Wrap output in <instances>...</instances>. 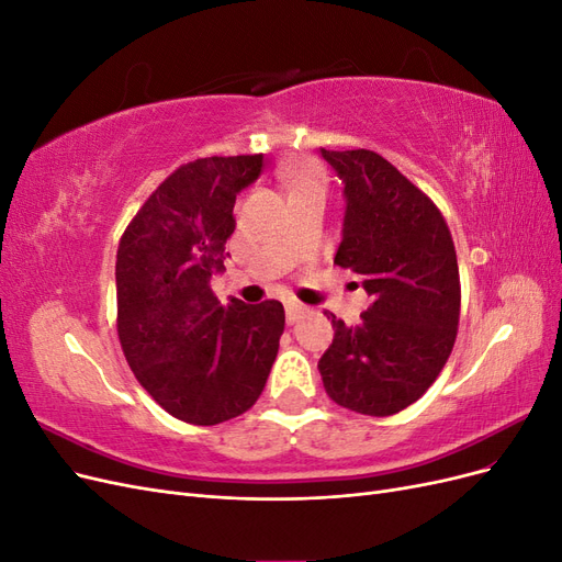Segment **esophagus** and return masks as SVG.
Returning <instances> with one entry per match:
<instances>
[{
    "label": "esophagus",
    "instance_id": "34e87169",
    "mask_svg": "<svg viewBox=\"0 0 562 562\" xmlns=\"http://www.w3.org/2000/svg\"><path fill=\"white\" fill-rule=\"evenodd\" d=\"M304 314H310V310L304 307V304H300V302H288V304H285V321H288V326H293V323H297Z\"/></svg>",
    "mask_w": 562,
    "mask_h": 562
}]
</instances>
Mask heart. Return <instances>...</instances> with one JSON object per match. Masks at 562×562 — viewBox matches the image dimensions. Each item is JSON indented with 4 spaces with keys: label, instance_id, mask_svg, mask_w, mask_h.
<instances>
[{
    "label": "heart",
    "instance_id": "1",
    "mask_svg": "<svg viewBox=\"0 0 562 562\" xmlns=\"http://www.w3.org/2000/svg\"><path fill=\"white\" fill-rule=\"evenodd\" d=\"M288 190L293 192H300V190H307V187H316V184H323V176L318 168L314 164H307V161H300V164H291L285 166L281 171Z\"/></svg>",
    "mask_w": 562,
    "mask_h": 562
}]
</instances>
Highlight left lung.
I'll return each instance as SVG.
<instances>
[{
  "mask_svg": "<svg viewBox=\"0 0 562 562\" xmlns=\"http://www.w3.org/2000/svg\"><path fill=\"white\" fill-rule=\"evenodd\" d=\"M321 157L347 199L335 265L361 277L372 304L359 326L330 314L335 337L318 370L337 405L389 417L422 398L454 347V244L436 203L378 151L321 147Z\"/></svg>",
  "mask_w": 562,
  "mask_h": 562,
  "instance_id": "obj_1",
  "label": "left lung"
}]
</instances>
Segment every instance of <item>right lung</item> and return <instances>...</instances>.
Returning a JSON list of instances; mask_svg holds the SVG:
<instances>
[{
  "label": "right lung",
  "mask_w": 562,
  "mask_h": 562,
  "mask_svg": "<svg viewBox=\"0 0 562 562\" xmlns=\"http://www.w3.org/2000/svg\"><path fill=\"white\" fill-rule=\"evenodd\" d=\"M262 155L182 164L128 223L116 250V333L133 375L168 415L213 427L260 398L283 335V304L232 300L225 271L236 194L262 173Z\"/></svg>",
  "instance_id": "add662e5"
}]
</instances>
